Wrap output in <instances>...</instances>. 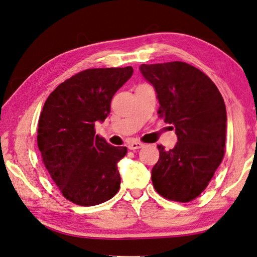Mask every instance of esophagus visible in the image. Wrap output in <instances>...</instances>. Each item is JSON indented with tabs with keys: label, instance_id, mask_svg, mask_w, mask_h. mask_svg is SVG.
<instances>
[{
	"label": "esophagus",
	"instance_id": "1",
	"mask_svg": "<svg viewBox=\"0 0 257 257\" xmlns=\"http://www.w3.org/2000/svg\"><path fill=\"white\" fill-rule=\"evenodd\" d=\"M144 146L143 143H139V142H132V143H128V148L132 149V151H136V149L142 148Z\"/></svg>",
	"mask_w": 257,
	"mask_h": 257
}]
</instances>
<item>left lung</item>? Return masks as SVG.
I'll return each instance as SVG.
<instances>
[{"label": "left lung", "instance_id": "1", "mask_svg": "<svg viewBox=\"0 0 257 257\" xmlns=\"http://www.w3.org/2000/svg\"><path fill=\"white\" fill-rule=\"evenodd\" d=\"M139 71L155 88L158 115L177 136L173 149L158 146L153 185L162 197L189 202L207 188L225 155V102L214 83L192 65L143 64Z\"/></svg>", "mask_w": 257, "mask_h": 257}]
</instances>
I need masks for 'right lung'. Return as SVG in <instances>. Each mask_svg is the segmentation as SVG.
I'll return each mask as SVG.
<instances>
[{
	"instance_id": "1",
	"label": "right lung",
	"mask_w": 257,
	"mask_h": 257,
	"mask_svg": "<svg viewBox=\"0 0 257 257\" xmlns=\"http://www.w3.org/2000/svg\"><path fill=\"white\" fill-rule=\"evenodd\" d=\"M132 66L85 69L65 81L46 100L38 122V147L60 192L78 206L108 201L120 188L118 162L127 147H114L95 134Z\"/></svg>"
}]
</instances>
